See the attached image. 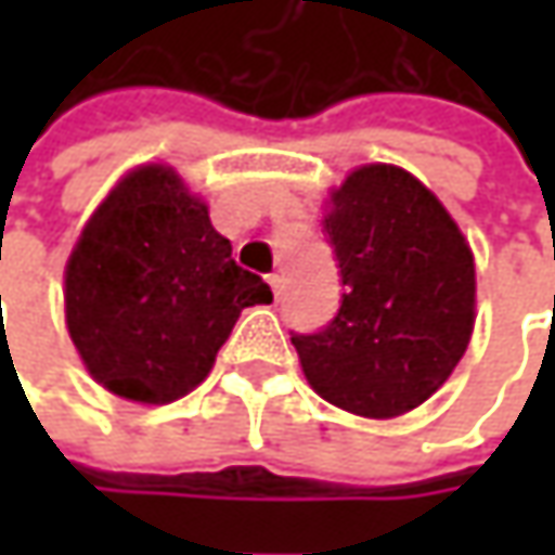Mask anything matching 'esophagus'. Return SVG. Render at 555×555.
<instances>
[{
  "label": "esophagus",
  "mask_w": 555,
  "mask_h": 555,
  "mask_svg": "<svg viewBox=\"0 0 555 555\" xmlns=\"http://www.w3.org/2000/svg\"><path fill=\"white\" fill-rule=\"evenodd\" d=\"M268 287L274 293V299H281L284 296V278L281 274H268Z\"/></svg>",
  "instance_id": "34e87169"
}]
</instances>
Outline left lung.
I'll return each mask as SVG.
<instances>
[{"label":"left lung","mask_w":555,"mask_h":555,"mask_svg":"<svg viewBox=\"0 0 555 555\" xmlns=\"http://www.w3.org/2000/svg\"><path fill=\"white\" fill-rule=\"evenodd\" d=\"M324 231L343 302L293 333L311 389L358 416L408 414L457 367L476 321V266L457 222L411 172L371 163L331 194Z\"/></svg>","instance_id":"obj_1"}]
</instances>
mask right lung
<instances>
[{
  "mask_svg": "<svg viewBox=\"0 0 555 555\" xmlns=\"http://www.w3.org/2000/svg\"><path fill=\"white\" fill-rule=\"evenodd\" d=\"M271 302L231 259L201 197L169 166H141L86 222L64 271L67 331L107 392L166 404L201 386L241 311Z\"/></svg>",
  "mask_w": 555,
  "mask_h": 555,
  "instance_id": "add662e5",
  "label": "right lung"
}]
</instances>
